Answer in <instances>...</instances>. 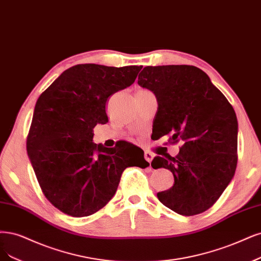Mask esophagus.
Segmentation results:
<instances>
[{
  "mask_svg": "<svg viewBox=\"0 0 261 261\" xmlns=\"http://www.w3.org/2000/svg\"><path fill=\"white\" fill-rule=\"evenodd\" d=\"M145 159H146V161L149 162V163H151L152 159H153V154H152L151 152H149V151H146L145 152Z\"/></svg>",
  "mask_w": 261,
  "mask_h": 261,
  "instance_id": "esophagus-1",
  "label": "esophagus"
}]
</instances>
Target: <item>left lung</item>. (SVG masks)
<instances>
[{"mask_svg":"<svg viewBox=\"0 0 261 261\" xmlns=\"http://www.w3.org/2000/svg\"><path fill=\"white\" fill-rule=\"evenodd\" d=\"M138 84L158 100V138L184 145L177 156H155L151 166L173 173L174 186L158 193L162 204L184 216L207 211L231 182L238 163V119L227 98L194 66L145 67Z\"/></svg>","mask_w":261,"mask_h":261,"instance_id":"left-lung-1","label":"left lung"}]
</instances>
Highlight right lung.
I'll list each match as a JSON object with an SVG mask.
<instances>
[{
    "label": "right lung",
    "mask_w": 261,
    "mask_h": 261,
    "mask_svg": "<svg viewBox=\"0 0 261 261\" xmlns=\"http://www.w3.org/2000/svg\"><path fill=\"white\" fill-rule=\"evenodd\" d=\"M141 68L76 65L39 97L27 152L44 195L62 213L85 217L98 212L115 194L125 168L149 166L143 155L133 161L122 147L93 142V128L108 122V97L130 86Z\"/></svg>",
    "instance_id": "add662e5"
}]
</instances>
